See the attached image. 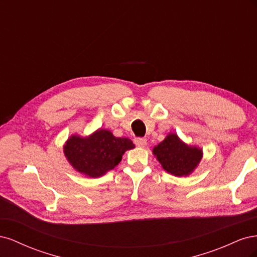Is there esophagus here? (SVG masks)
<instances>
[{"mask_svg":"<svg viewBox=\"0 0 257 257\" xmlns=\"http://www.w3.org/2000/svg\"><path fill=\"white\" fill-rule=\"evenodd\" d=\"M134 142H135V145H136L137 147L143 148V147H146V146H147V139H146V138H136Z\"/></svg>","mask_w":257,"mask_h":257,"instance_id":"obj_1","label":"esophagus"}]
</instances>
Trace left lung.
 I'll return each mask as SVG.
<instances>
[{
	"label": "left lung",
	"instance_id": "1",
	"mask_svg": "<svg viewBox=\"0 0 257 257\" xmlns=\"http://www.w3.org/2000/svg\"><path fill=\"white\" fill-rule=\"evenodd\" d=\"M153 155L170 175L188 177L197 168L203 159V149L182 142L176 133H168L158 146L153 148Z\"/></svg>",
	"mask_w": 257,
	"mask_h": 257
}]
</instances>
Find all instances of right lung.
Instances as JSON below:
<instances>
[{"instance_id":"add662e5","label":"right lung","mask_w":257,"mask_h":257,"mask_svg":"<svg viewBox=\"0 0 257 257\" xmlns=\"http://www.w3.org/2000/svg\"><path fill=\"white\" fill-rule=\"evenodd\" d=\"M134 148L131 139L115 137L109 130L98 128L85 137L78 134L69 136L63 146V152L76 172L98 178L113 169L125 151Z\"/></svg>"}]
</instances>
